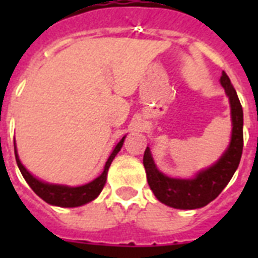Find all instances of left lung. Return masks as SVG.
Returning a JSON list of instances; mask_svg holds the SVG:
<instances>
[{
  "label": "left lung",
  "mask_w": 258,
  "mask_h": 258,
  "mask_svg": "<svg viewBox=\"0 0 258 258\" xmlns=\"http://www.w3.org/2000/svg\"><path fill=\"white\" fill-rule=\"evenodd\" d=\"M220 83L229 97L232 137L228 149L216 163L198 171L192 178H171L158 170L149 146L145 151L143 165L150 188L158 201L170 208L192 210L206 206L220 196L240 165L244 147V112L236 89L225 72H222Z\"/></svg>",
  "instance_id": "obj_1"
}]
</instances>
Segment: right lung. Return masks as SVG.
Wrapping results in <instances>:
<instances>
[{"mask_svg":"<svg viewBox=\"0 0 258 258\" xmlns=\"http://www.w3.org/2000/svg\"><path fill=\"white\" fill-rule=\"evenodd\" d=\"M125 137L120 139V142L115 146L112 153L108 157L107 162L104 165V170L100 175L95 178L93 180L88 182L82 186H68V184H57V183H49V182H44V180L38 179L37 176H34L32 172H29L25 169V166L22 165L20 158H18L17 149H16V142H14V154H16V161L20 171H21L24 179L26 183L29 184L30 188L37 194L41 200H44L46 204L53 205V206H60V208H78L83 205L88 204L97 196L100 194L103 187H104L105 180H107V172H108L109 166L112 163L113 158L116 157V154L120 151L123 142Z\"/></svg>","mask_w":258,"mask_h":258,"instance_id":"obj_1","label":"right lung"}]
</instances>
